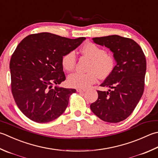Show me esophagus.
I'll use <instances>...</instances> for the list:
<instances>
[{
	"instance_id": "1",
	"label": "esophagus",
	"mask_w": 158,
	"mask_h": 158,
	"mask_svg": "<svg viewBox=\"0 0 158 158\" xmlns=\"http://www.w3.org/2000/svg\"><path fill=\"white\" fill-rule=\"evenodd\" d=\"M77 91L78 92H85V89H77Z\"/></svg>"
}]
</instances>
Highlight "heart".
I'll use <instances>...</instances> for the list:
<instances>
[{"label": "heart", "mask_w": 158, "mask_h": 158, "mask_svg": "<svg viewBox=\"0 0 158 158\" xmlns=\"http://www.w3.org/2000/svg\"><path fill=\"white\" fill-rule=\"evenodd\" d=\"M81 53L92 60L88 70L89 73L82 74L76 73L68 77V83L70 87L85 89L98 81V77L106 79L109 77L115 67V59L110 54H107L105 49L94 43L86 42L81 48ZM77 61L76 54L70 51L61 58V64L65 70L71 72L75 68Z\"/></svg>", "instance_id": "heart-1"}]
</instances>
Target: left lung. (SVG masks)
Listing matches in <instances>:
<instances>
[{"label": "left lung", "instance_id": "8db88e82", "mask_svg": "<svg viewBox=\"0 0 158 158\" xmlns=\"http://www.w3.org/2000/svg\"><path fill=\"white\" fill-rule=\"evenodd\" d=\"M92 40L113 52L116 65L101 85L110 89L98 90V99L90 105V109L103 121L119 123L130 115L143 96L146 58L140 46L131 39L112 35Z\"/></svg>", "mask_w": 158, "mask_h": 158}]
</instances>
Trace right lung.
Instances as JSON below:
<instances>
[{
  "label": "right lung",
  "instance_id": "1",
  "mask_svg": "<svg viewBox=\"0 0 158 158\" xmlns=\"http://www.w3.org/2000/svg\"><path fill=\"white\" fill-rule=\"evenodd\" d=\"M85 40L40 33L28 35L19 43L9 64L11 91L15 103L27 118L46 123L66 110L70 96L76 89L58 86L66 80L61 58Z\"/></svg>",
  "mask_w": 158,
  "mask_h": 158
}]
</instances>
